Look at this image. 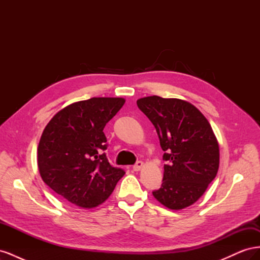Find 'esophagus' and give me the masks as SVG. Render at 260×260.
Returning <instances> with one entry per match:
<instances>
[{
    "label": "esophagus",
    "instance_id": "1",
    "mask_svg": "<svg viewBox=\"0 0 260 260\" xmlns=\"http://www.w3.org/2000/svg\"><path fill=\"white\" fill-rule=\"evenodd\" d=\"M143 165H144V164H143V161H141V160L137 161L135 166H133V170H135V171H140L141 169H142Z\"/></svg>",
    "mask_w": 260,
    "mask_h": 260
}]
</instances>
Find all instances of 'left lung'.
<instances>
[{
    "label": "left lung",
    "instance_id": "8db88e82",
    "mask_svg": "<svg viewBox=\"0 0 260 260\" xmlns=\"http://www.w3.org/2000/svg\"><path fill=\"white\" fill-rule=\"evenodd\" d=\"M154 124L165 152L164 178L154 198L169 209L191 206L219 168V145L210 123L186 101L153 95L137 101Z\"/></svg>",
    "mask_w": 260,
    "mask_h": 260
}]
</instances>
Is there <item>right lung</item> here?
Segmentation results:
<instances>
[{"instance_id":"obj_1","label":"right lung","mask_w":260,"mask_h":260,"mask_svg":"<svg viewBox=\"0 0 260 260\" xmlns=\"http://www.w3.org/2000/svg\"><path fill=\"white\" fill-rule=\"evenodd\" d=\"M121 98L76 102L55 115L38 146V167L44 183L82 208L104 203L123 175L106 154V123L124 104Z\"/></svg>"}]
</instances>
